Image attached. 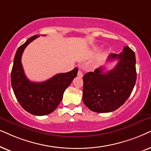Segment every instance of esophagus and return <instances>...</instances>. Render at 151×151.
Returning <instances> with one entry per match:
<instances>
[{
  "instance_id": "34e87169",
  "label": "esophagus",
  "mask_w": 151,
  "mask_h": 151,
  "mask_svg": "<svg viewBox=\"0 0 151 151\" xmlns=\"http://www.w3.org/2000/svg\"><path fill=\"white\" fill-rule=\"evenodd\" d=\"M77 75L79 76V77H83V72H82L81 70H79V71H78V74H77Z\"/></svg>"
}]
</instances>
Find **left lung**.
Returning a JSON list of instances; mask_svg holds the SVG:
<instances>
[{"label":"left lung","instance_id":"left-lung-1","mask_svg":"<svg viewBox=\"0 0 151 151\" xmlns=\"http://www.w3.org/2000/svg\"><path fill=\"white\" fill-rule=\"evenodd\" d=\"M115 59V67L106 73L100 67L83 76V101L92 111L103 113L118 109L133 90L137 79L134 52L126 46L119 55L108 57V61Z\"/></svg>","mask_w":151,"mask_h":151}]
</instances>
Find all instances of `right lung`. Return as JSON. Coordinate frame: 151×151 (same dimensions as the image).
Listing matches in <instances>:
<instances>
[{
  "label": "right lung",
  "instance_id": "add662e5",
  "mask_svg": "<svg viewBox=\"0 0 151 151\" xmlns=\"http://www.w3.org/2000/svg\"><path fill=\"white\" fill-rule=\"evenodd\" d=\"M39 37H30L18 48L11 72V83L22 108L34 115L43 116L52 113L57 108L63 99L64 91L77 77L78 68L57 74L41 83L30 81L24 73L21 57L25 48Z\"/></svg>",
  "mask_w": 151,
  "mask_h": 151
}]
</instances>
